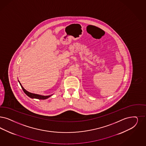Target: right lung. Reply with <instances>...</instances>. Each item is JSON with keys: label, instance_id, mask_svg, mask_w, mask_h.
Instances as JSON below:
<instances>
[{"label": "right lung", "instance_id": "1", "mask_svg": "<svg viewBox=\"0 0 146 146\" xmlns=\"http://www.w3.org/2000/svg\"><path fill=\"white\" fill-rule=\"evenodd\" d=\"M21 86L22 87V89L23 90L24 92V93L28 96L29 97L31 98H36V99H39V100H45V99H47L49 97H50L51 96H52V95H49V96H43V95H38V94H33L31 92H27V91L22 86L21 83L19 82V81H18Z\"/></svg>", "mask_w": 146, "mask_h": 146}]
</instances>
